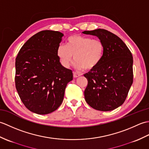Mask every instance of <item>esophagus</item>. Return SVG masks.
I'll return each instance as SVG.
<instances>
[{
  "label": "esophagus",
  "instance_id": "esophagus-1",
  "mask_svg": "<svg viewBox=\"0 0 149 149\" xmlns=\"http://www.w3.org/2000/svg\"><path fill=\"white\" fill-rule=\"evenodd\" d=\"M73 75H74V78H77L78 77H79L81 75L79 74H77L76 72H73Z\"/></svg>",
  "mask_w": 149,
  "mask_h": 149
}]
</instances>
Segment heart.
<instances>
[{
  "label": "heart",
  "mask_w": 149,
  "mask_h": 149,
  "mask_svg": "<svg viewBox=\"0 0 149 149\" xmlns=\"http://www.w3.org/2000/svg\"><path fill=\"white\" fill-rule=\"evenodd\" d=\"M104 53L102 41L80 35L69 37L66 45H59L57 49V55L64 67H69L74 56V66L79 70L95 68L102 61Z\"/></svg>",
  "instance_id": "heart-1"
}]
</instances>
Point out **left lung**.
<instances>
[{
    "label": "left lung",
    "mask_w": 149,
    "mask_h": 149,
    "mask_svg": "<svg viewBox=\"0 0 149 149\" xmlns=\"http://www.w3.org/2000/svg\"><path fill=\"white\" fill-rule=\"evenodd\" d=\"M83 33L97 36L104 46L100 64L84 75L88 79L85 100L96 110L112 111L124 102L133 82L132 55L125 43L108 31L98 29Z\"/></svg>",
    "instance_id": "8db88e82"
}]
</instances>
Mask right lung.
Wrapping results in <instances>:
<instances>
[{
	"instance_id": "obj_1",
	"label": "right lung",
	"mask_w": 149,
	"mask_h": 149,
	"mask_svg": "<svg viewBox=\"0 0 149 149\" xmlns=\"http://www.w3.org/2000/svg\"><path fill=\"white\" fill-rule=\"evenodd\" d=\"M63 34L45 30L24 43L15 61V85L27 108L38 115L54 111L63 102L66 85L73 79L57 55Z\"/></svg>"
}]
</instances>
